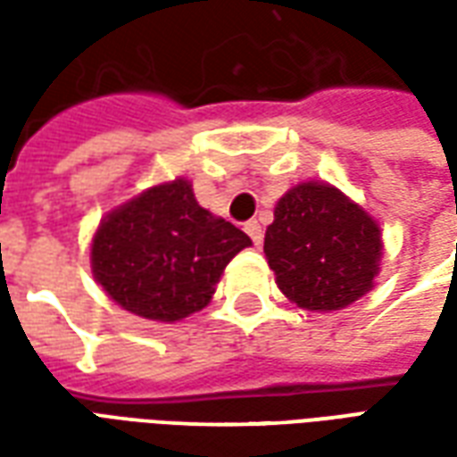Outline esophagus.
Here are the masks:
<instances>
[{
  "instance_id": "obj_1",
  "label": "esophagus",
  "mask_w": 457,
  "mask_h": 457,
  "mask_svg": "<svg viewBox=\"0 0 457 457\" xmlns=\"http://www.w3.org/2000/svg\"><path fill=\"white\" fill-rule=\"evenodd\" d=\"M245 232L252 237L254 245H262V239H264V229H262V225H259L257 220H249V222H245Z\"/></svg>"
}]
</instances>
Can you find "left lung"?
<instances>
[{
    "label": "left lung",
    "mask_w": 457,
    "mask_h": 457,
    "mask_svg": "<svg viewBox=\"0 0 457 457\" xmlns=\"http://www.w3.org/2000/svg\"><path fill=\"white\" fill-rule=\"evenodd\" d=\"M382 247L379 225L318 180L298 183L278 200L264 235L281 294L306 311H340L372 291Z\"/></svg>",
    "instance_id": "1"
}]
</instances>
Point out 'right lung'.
<instances>
[{
	"label": "right lung",
	"instance_id": "1",
	"mask_svg": "<svg viewBox=\"0 0 457 457\" xmlns=\"http://www.w3.org/2000/svg\"><path fill=\"white\" fill-rule=\"evenodd\" d=\"M252 245L200 208L186 179L144 190L100 222L90 264L104 294L134 316L173 323L210 303L229 259Z\"/></svg>",
	"mask_w": 457,
	"mask_h": 457
}]
</instances>
